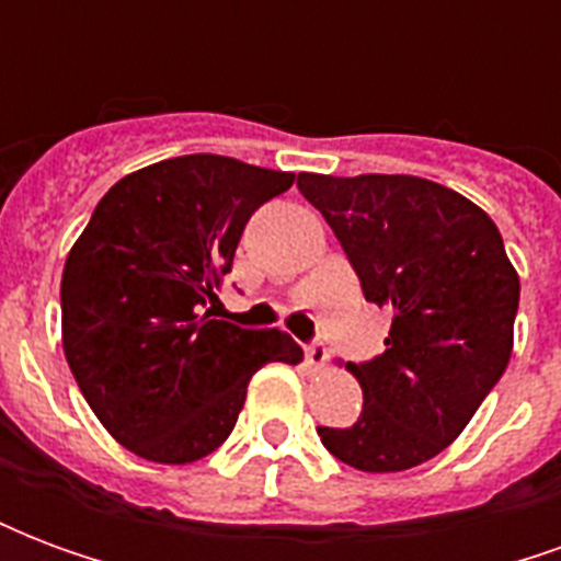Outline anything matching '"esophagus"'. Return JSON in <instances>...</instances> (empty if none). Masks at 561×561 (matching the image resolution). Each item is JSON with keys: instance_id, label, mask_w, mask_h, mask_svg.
Instances as JSON below:
<instances>
[{"instance_id": "obj_1", "label": "esophagus", "mask_w": 561, "mask_h": 561, "mask_svg": "<svg viewBox=\"0 0 561 561\" xmlns=\"http://www.w3.org/2000/svg\"><path fill=\"white\" fill-rule=\"evenodd\" d=\"M328 357H330L328 345H324V342H321V340L309 342V345H306V364H309V366H316V369H321V366L328 364Z\"/></svg>"}]
</instances>
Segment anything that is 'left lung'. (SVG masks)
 Here are the masks:
<instances>
[{
	"mask_svg": "<svg viewBox=\"0 0 561 561\" xmlns=\"http://www.w3.org/2000/svg\"><path fill=\"white\" fill-rule=\"evenodd\" d=\"M297 188L336 233L369 304L390 309L385 354L348 364L357 423L318 426L352 469L402 471L457 438L514 348L519 276L502 233L469 197L409 173H300Z\"/></svg>",
	"mask_w": 561,
	"mask_h": 561,
	"instance_id": "1",
	"label": "left lung"
}]
</instances>
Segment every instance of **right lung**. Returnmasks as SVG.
Segmentation results:
<instances>
[{"instance_id": "1", "label": "right lung", "mask_w": 561, "mask_h": 561, "mask_svg": "<svg viewBox=\"0 0 561 561\" xmlns=\"http://www.w3.org/2000/svg\"><path fill=\"white\" fill-rule=\"evenodd\" d=\"M294 173L197 152L128 173L99 201L62 270V348L116 442L185 466L231 435L249 378L300 364L282 330L213 318L245 221Z\"/></svg>"}]
</instances>
